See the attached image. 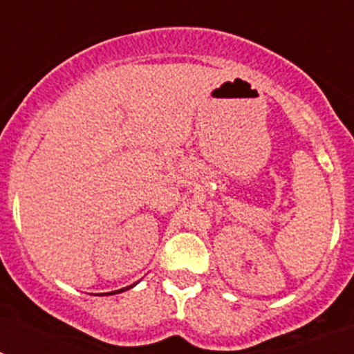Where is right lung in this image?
Here are the masks:
<instances>
[{
	"mask_svg": "<svg viewBox=\"0 0 354 354\" xmlns=\"http://www.w3.org/2000/svg\"><path fill=\"white\" fill-rule=\"evenodd\" d=\"M131 287H133V286L126 287V289H120V290H113V292H108V294H117V292H122V290H127V289H131Z\"/></svg>",
	"mask_w": 354,
	"mask_h": 354,
	"instance_id": "right-lung-1",
	"label": "right lung"
}]
</instances>
